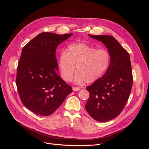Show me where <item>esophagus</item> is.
I'll return each mask as SVG.
<instances>
[{
	"label": "esophagus",
	"instance_id": "1",
	"mask_svg": "<svg viewBox=\"0 0 149 149\" xmlns=\"http://www.w3.org/2000/svg\"><path fill=\"white\" fill-rule=\"evenodd\" d=\"M72 90H73L74 91H77L80 90V88H79V87H73Z\"/></svg>",
	"mask_w": 149,
	"mask_h": 149
}]
</instances>
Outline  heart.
Returning a JSON list of instances; mask_svg holds the SVG:
<instances>
[{
    "label": "heart",
    "mask_w": 149,
    "mask_h": 149,
    "mask_svg": "<svg viewBox=\"0 0 149 149\" xmlns=\"http://www.w3.org/2000/svg\"><path fill=\"white\" fill-rule=\"evenodd\" d=\"M110 60V55L106 49H97L88 44L78 42L70 45L66 52L60 53L58 67L61 77L65 81L72 79L76 67V83H93L105 74Z\"/></svg>",
    "instance_id": "obj_1"
}]
</instances>
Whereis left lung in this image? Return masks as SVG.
<instances>
[{"label": "left lung", "mask_w": 149, "mask_h": 149, "mask_svg": "<svg viewBox=\"0 0 149 149\" xmlns=\"http://www.w3.org/2000/svg\"><path fill=\"white\" fill-rule=\"evenodd\" d=\"M108 48L110 63L105 74L86 88L90 97L86 109L94 120L105 122L117 117L129 99L133 86L129 54L113 37L92 35Z\"/></svg>", "instance_id": "1"}]
</instances>
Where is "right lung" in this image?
I'll use <instances>...</instances> for the list:
<instances>
[{
    "label": "right lung",
    "instance_id": "add662e5",
    "mask_svg": "<svg viewBox=\"0 0 149 149\" xmlns=\"http://www.w3.org/2000/svg\"><path fill=\"white\" fill-rule=\"evenodd\" d=\"M72 33L42 32L24 46L18 62L16 83L20 98L33 113L52 114L72 92L58 75L56 49Z\"/></svg>",
    "mask_w": 149,
    "mask_h": 149
}]
</instances>
